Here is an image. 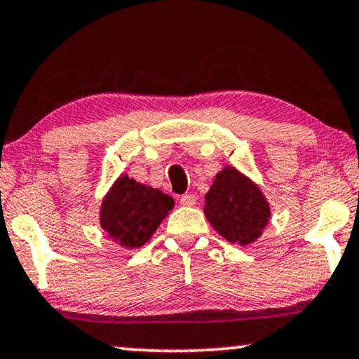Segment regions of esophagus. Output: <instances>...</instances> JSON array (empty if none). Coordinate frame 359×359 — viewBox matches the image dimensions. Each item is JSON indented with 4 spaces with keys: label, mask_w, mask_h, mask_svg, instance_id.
Wrapping results in <instances>:
<instances>
[{
    "label": "esophagus",
    "mask_w": 359,
    "mask_h": 359,
    "mask_svg": "<svg viewBox=\"0 0 359 359\" xmlns=\"http://www.w3.org/2000/svg\"><path fill=\"white\" fill-rule=\"evenodd\" d=\"M180 203L183 206H194L196 205V196H194V194H183V196L180 198Z\"/></svg>",
    "instance_id": "esophagus-1"
}]
</instances>
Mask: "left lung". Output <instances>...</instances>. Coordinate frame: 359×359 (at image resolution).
Returning a JSON list of instances; mask_svg holds the SVG:
<instances>
[{
    "instance_id": "obj_1",
    "label": "left lung",
    "mask_w": 359,
    "mask_h": 359,
    "mask_svg": "<svg viewBox=\"0 0 359 359\" xmlns=\"http://www.w3.org/2000/svg\"><path fill=\"white\" fill-rule=\"evenodd\" d=\"M205 215L224 240L246 246L263 234L271 211L253 181L233 166H224L206 193Z\"/></svg>"
}]
</instances>
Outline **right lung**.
Here are the masks:
<instances>
[{
  "label": "right lung",
  "mask_w": 359,
  "mask_h": 359,
  "mask_svg": "<svg viewBox=\"0 0 359 359\" xmlns=\"http://www.w3.org/2000/svg\"><path fill=\"white\" fill-rule=\"evenodd\" d=\"M175 206V200L121 175L101 205L100 223L123 248L143 246Z\"/></svg>",
  "instance_id": "obj_1"
}]
</instances>
